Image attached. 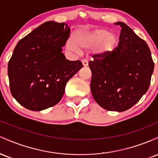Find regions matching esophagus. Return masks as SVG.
I'll return each mask as SVG.
<instances>
[{"label": "esophagus", "instance_id": "1", "mask_svg": "<svg viewBox=\"0 0 158 158\" xmlns=\"http://www.w3.org/2000/svg\"><path fill=\"white\" fill-rule=\"evenodd\" d=\"M81 62H82V64L84 67H87L88 65V61L87 59H82Z\"/></svg>", "mask_w": 158, "mask_h": 158}]
</instances>
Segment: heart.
<instances>
[{
  "instance_id": "obj_1",
  "label": "heart",
  "mask_w": 158,
  "mask_h": 158,
  "mask_svg": "<svg viewBox=\"0 0 158 158\" xmlns=\"http://www.w3.org/2000/svg\"><path fill=\"white\" fill-rule=\"evenodd\" d=\"M118 38L114 32L104 28L94 30H79L76 35V41L70 39L68 44V48L70 51L80 53L81 47L85 50L94 48V56L103 58L110 55L117 48ZM80 46V48L79 47Z\"/></svg>"
}]
</instances>
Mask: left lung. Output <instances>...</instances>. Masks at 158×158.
<instances>
[{
	"label": "left lung",
	"instance_id": "8db88e82",
	"mask_svg": "<svg viewBox=\"0 0 158 158\" xmlns=\"http://www.w3.org/2000/svg\"><path fill=\"white\" fill-rule=\"evenodd\" d=\"M118 46L103 58L92 56L90 90L104 109L122 112L135 106L147 92L155 64L144 40L123 22Z\"/></svg>",
	"mask_w": 158,
	"mask_h": 158
}]
</instances>
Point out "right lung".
Returning <instances> with one entry per match:
<instances>
[{
  "label": "right lung",
  "instance_id": "obj_1",
  "mask_svg": "<svg viewBox=\"0 0 158 158\" xmlns=\"http://www.w3.org/2000/svg\"><path fill=\"white\" fill-rule=\"evenodd\" d=\"M70 32L67 23L47 21L14 49L8 64L10 91L27 109L39 111L59 103L67 82L83 67L61 52Z\"/></svg>",
  "mask_w": 158,
  "mask_h": 158
}]
</instances>
